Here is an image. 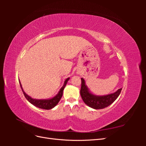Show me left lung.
Masks as SVG:
<instances>
[{
    "instance_id": "1",
    "label": "left lung",
    "mask_w": 146,
    "mask_h": 146,
    "mask_svg": "<svg viewBox=\"0 0 146 146\" xmlns=\"http://www.w3.org/2000/svg\"><path fill=\"white\" fill-rule=\"evenodd\" d=\"M81 80L80 95L83 100L89 107L96 110L102 109L111 105L118 98L122 90V88H120L113 94L102 96H95L91 94L88 90L87 86L85 85V80L83 78H81Z\"/></svg>"
}]
</instances>
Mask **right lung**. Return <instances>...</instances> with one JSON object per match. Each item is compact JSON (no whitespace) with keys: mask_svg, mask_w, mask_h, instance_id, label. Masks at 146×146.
<instances>
[{"mask_svg":"<svg viewBox=\"0 0 146 146\" xmlns=\"http://www.w3.org/2000/svg\"><path fill=\"white\" fill-rule=\"evenodd\" d=\"M69 78H68L66 80L64 81V83L63 86H62V88H61L59 92L57 95H56L54 98H53L52 99H45V100H38V99H32V98H30L29 96H28L27 94L25 93V92L23 91V88H22L21 86V84L20 83V86L21 88L22 89V91H23V93L24 96L25 97V98L27 99V100L30 102L32 104H33V105H35V107H38L39 108H41V109H44V110H50L54 108L55 106H56L59 102V101L60 100L61 97L63 96V90L64 88H65L66 84H67V82H68Z\"/></svg>","mask_w":146,"mask_h":146,"instance_id":"add662e5","label":"right lung"}]
</instances>
